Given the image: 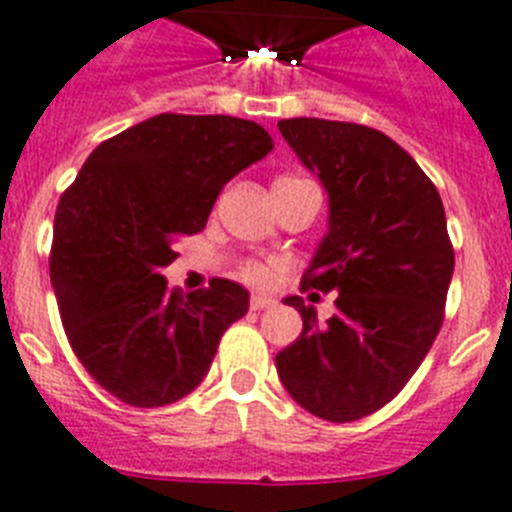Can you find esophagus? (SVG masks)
Here are the masks:
<instances>
[{"label":"esophagus","mask_w":512,"mask_h":512,"mask_svg":"<svg viewBox=\"0 0 512 512\" xmlns=\"http://www.w3.org/2000/svg\"><path fill=\"white\" fill-rule=\"evenodd\" d=\"M277 301L272 296H267V293H253L251 296V309L253 312H261V309H272Z\"/></svg>","instance_id":"obj_1"}]
</instances>
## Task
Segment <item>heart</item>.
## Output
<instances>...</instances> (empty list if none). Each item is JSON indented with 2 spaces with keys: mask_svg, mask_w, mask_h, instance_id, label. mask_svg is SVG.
Instances as JSON below:
<instances>
[{
  "mask_svg": "<svg viewBox=\"0 0 512 512\" xmlns=\"http://www.w3.org/2000/svg\"><path fill=\"white\" fill-rule=\"evenodd\" d=\"M243 277L253 285H267L272 277H275V267L272 264H261V261H253L248 267L243 269Z\"/></svg>",
  "mask_w": 512,
  "mask_h": 512,
  "instance_id": "1",
  "label": "heart"
}]
</instances>
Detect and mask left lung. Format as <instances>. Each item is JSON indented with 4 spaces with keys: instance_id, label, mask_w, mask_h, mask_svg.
<instances>
[{
    "instance_id": "8db88e82",
    "label": "left lung",
    "mask_w": 512,
    "mask_h": 512,
    "mask_svg": "<svg viewBox=\"0 0 512 512\" xmlns=\"http://www.w3.org/2000/svg\"><path fill=\"white\" fill-rule=\"evenodd\" d=\"M298 161L327 192V232L304 288L338 293L275 357L282 386L306 412L351 423L388 404L425 359L444 322L455 251L439 190L415 158L378 129L325 118L280 121Z\"/></svg>"
}]
</instances>
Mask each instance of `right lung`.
Instances as JSON below:
<instances>
[{
    "mask_svg": "<svg viewBox=\"0 0 512 512\" xmlns=\"http://www.w3.org/2000/svg\"><path fill=\"white\" fill-rule=\"evenodd\" d=\"M256 121L161 113L92 150L60 198L49 277L76 357L132 407L198 388L248 290L211 280L182 296L161 275L206 227L216 195L272 150Z\"/></svg>",
    "mask_w": 512,
    "mask_h": 512,
    "instance_id": "1",
    "label": "right lung"
}]
</instances>
